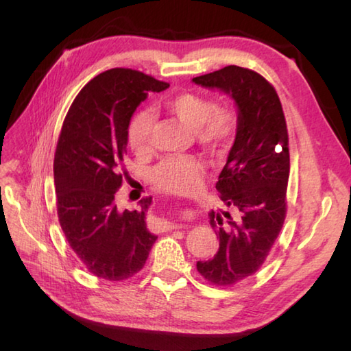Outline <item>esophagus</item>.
Returning a JSON list of instances; mask_svg holds the SVG:
<instances>
[{
  "mask_svg": "<svg viewBox=\"0 0 351 351\" xmlns=\"http://www.w3.org/2000/svg\"><path fill=\"white\" fill-rule=\"evenodd\" d=\"M180 228L176 225V223H171V221H164V229L162 230H171V229H176Z\"/></svg>",
  "mask_w": 351,
  "mask_h": 351,
  "instance_id": "1",
  "label": "esophagus"
}]
</instances>
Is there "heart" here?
Returning <instances> with one entry per match:
<instances>
[{
  "mask_svg": "<svg viewBox=\"0 0 351 351\" xmlns=\"http://www.w3.org/2000/svg\"><path fill=\"white\" fill-rule=\"evenodd\" d=\"M162 108L195 130L196 141L210 151H220L234 137L238 113L230 104H214L211 98L195 92H181L162 102ZM154 119L151 111L141 110L132 117L128 143L136 154L151 149ZM204 164L195 156H169L151 170V181L158 190L187 195L199 189Z\"/></svg>",
  "mask_w": 351,
  "mask_h": 351,
  "instance_id": "heart-1",
  "label": "heart"
}]
</instances>
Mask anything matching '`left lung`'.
Wrapping results in <instances>:
<instances>
[{
  "label": "left lung",
  "instance_id": "left-lung-1",
  "mask_svg": "<svg viewBox=\"0 0 351 351\" xmlns=\"http://www.w3.org/2000/svg\"><path fill=\"white\" fill-rule=\"evenodd\" d=\"M193 81L228 93L238 107L234 146L215 184L229 210L210 213L219 252L196 264L205 280L230 287L259 270L285 221L287 122L274 87L255 71L226 66Z\"/></svg>",
  "mask_w": 351,
  "mask_h": 351
}]
</instances>
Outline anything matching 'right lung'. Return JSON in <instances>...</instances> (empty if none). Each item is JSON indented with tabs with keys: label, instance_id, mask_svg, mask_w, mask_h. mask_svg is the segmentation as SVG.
<instances>
[{
	"label": "right lung",
	"instance_id": "add662e5",
	"mask_svg": "<svg viewBox=\"0 0 351 351\" xmlns=\"http://www.w3.org/2000/svg\"><path fill=\"white\" fill-rule=\"evenodd\" d=\"M167 87L140 71L110 69L81 88L64 117L54 156L58 221L77 258L101 279L132 278L156 240L145 221L152 197L119 211L114 195L134 111L149 92Z\"/></svg>",
	"mask_w": 351,
	"mask_h": 351
}]
</instances>
